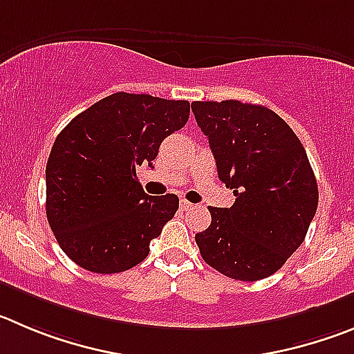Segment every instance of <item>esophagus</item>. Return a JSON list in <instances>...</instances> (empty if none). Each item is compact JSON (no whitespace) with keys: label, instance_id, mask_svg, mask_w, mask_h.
<instances>
[{"label":"esophagus","instance_id":"34e87169","mask_svg":"<svg viewBox=\"0 0 354 354\" xmlns=\"http://www.w3.org/2000/svg\"><path fill=\"white\" fill-rule=\"evenodd\" d=\"M180 207H181V211H190L194 207V204L192 203H188V201H181L180 203Z\"/></svg>","mask_w":354,"mask_h":354}]
</instances>
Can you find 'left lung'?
Here are the masks:
<instances>
[{"label":"left lung","instance_id":"left-lung-1","mask_svg":"<svg viewBox=\"0 0 354 354\" xmlns=\"http://www.w3.org/2000/svg\"><path fill=\"white\" fill-rule=\"evenodd\" d=\"M209 140L218 178L232 188L230 207L209 206L211 225L196 234L204 262L239 281L283 267L304 243L318 207L306 150L272 110L241 101L192 102Z\"/></svg>","mask_w":354,"mask_h":354}]
</instances>
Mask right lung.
I'll return each instance as SVG.
<instances>
[{
    "instance_id": "obj_1",
    "label": "right lung",
    "mask_w": 354,
    "mask_h": 354,
    "mask_svg": "<svg viewBox=\"0 0 354 354\" xmlns=\"http://www.w3.org/2000/svg\"><path fill=\"white\" fill-rule=\"evenodd\" d=\"M188 115V101L117 92L59 132L45 169L47 218L77 266L115 274L147 259L180 199L145 194L136 167L151 166L162 141Z\"/></svg>"
}]
</instances>
